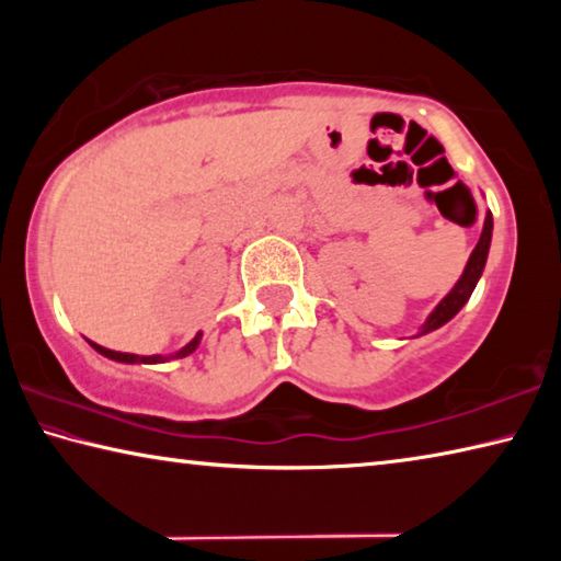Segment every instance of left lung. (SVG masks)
I'll return each instance as SVG.
<instances>
[{"label": "left lung", "mask_w": 561, "mask_h": 561, "mask_svg": "<svg viewBox=\"0 0 561 561\" xmlns=\"http://www.w3.org/2000/svg\"><path fill=\"white\" fill-rule=\"evenodd\" d=\"M490 240H492V215L488 213L485 215V225H482V234H480L478 244H474V250L470 254L468 264H465L462 277L455 282V287L448 294H445L438 307L431 311V317L425 319V324L421 327V331H417V336L431 334V331L440 329L443 324H448V321L465 307V301L470 299V294L474 289V284H478L482 270H485L488 252H490Z\"/></svg>", "instance_id": "8db88e82"}]
</instances>
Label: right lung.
<instances>
[{"instance_id": "obj_1", "label": "right lung", "mask_w": 561, "mask_h": 561, "mask_svg": "<svg viewBox=\"0 0 561 561\" xmlns=\"http://www.w3.org/2000/svg\"><path fill=\"white\" fill-rule=\"evenodd\" d=\"M201 339H203V334H197L193 341H190V344H185L183 348L180 351H175V354H170V356H138V354H123V351H111V348H106V346H99V344H93V341H89V344L99 351V354H103L106 358H113V360H121V364H163V360H170V358H185V356H190L193 354V351L201 346Z\"/></svg>"}]
</instances>
